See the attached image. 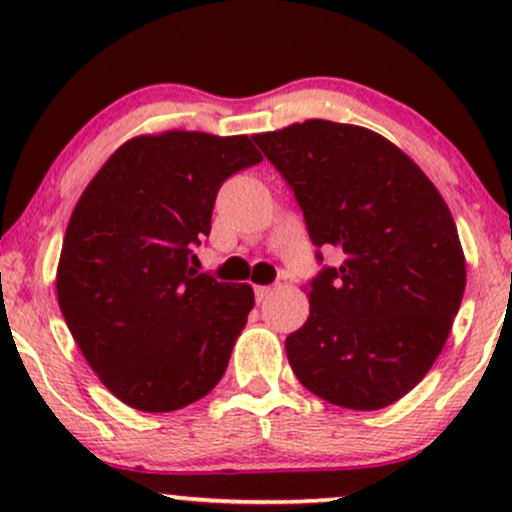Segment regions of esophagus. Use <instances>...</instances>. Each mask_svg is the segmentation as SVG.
<instances>
[{"label": "esophagus", "mask_w": 512, "mask_h": 512, "mask_svg": "<svg viewBox=\"0 0 512 512\" xmlns=\"http://www.w3.org/2000/svg\"><path fill=\"white\" fill-rule=\"evenodd\" d=\"M272 293H274V286H255V298L260 303L267 301V298L272 296Z\"/></svg>", "instance_id": "obj_1"}]
</instances>
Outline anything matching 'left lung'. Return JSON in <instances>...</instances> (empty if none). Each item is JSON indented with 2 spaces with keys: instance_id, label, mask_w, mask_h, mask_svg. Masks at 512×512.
I'll return each mask as SVG.
<instances>
[{
  "instance_id": "obj_1",
  "label": "left lung",
  "mask_w": 512,
  "mask_h": 512,
  "mask_svg": "<svg viewBox=\"0 0 512 512\" xmlns=\"http://www.w3.org/2000/svg\"><path fill=\"white\" fill-rule=\"evenodd\" d=\"M252 139L289 182L313 245L342 252L310 281L308 320L286 337L293 373L337 407H390L431 370L462 303L467 267L448 204L366 127L305 120Z\"/></svg>"
}]
</instances>
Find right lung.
Returning a JSON list of instances; mask_svg holds the SVG:
<instances>
[{
    "instance_id": "1",
    "label": "right lung",
    "mask_w": 512,
    "mask_h": 512,
    "mask_svg": "<svg viewBox=\"0 0 512 512\" xmlns=\"http://www.w3.org/2000/svg\"><path fill=\"white\" fill-rule=\"evenodd\" d=\"M260 161L245 134H142L76 202L57 301L88 366L127 407L182 409L226 373L255 293L199 274L192 248L209 236L223 180Z\"/></svg>"
}]
</instances>
